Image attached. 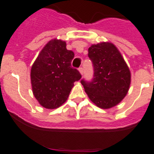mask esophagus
Masks as SVG:
<instances>
[{
  "mask_svg": "<svg viewBox=\"0 0 154 154\" xmlns=\"http://www.w3.org/2000/svg\"><path fill=\"white\" fill-rule=\"evenodd\" d=\"M78 70H79V72H80L81 75L84 74V69H83V67H80V68L78 69Z\"/></svg>",
  "mask_w": 154,
  "mask_h": 154,
  "instance_id": "1",
  "label": "esophagus"
}]
</instances>
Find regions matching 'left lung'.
Returning a JSON list of instances; mask_svg holds the SVG:
<instances>
[{"mask_svg": "<svg viewBox=\"0 0 154 154\" xmlns=\"http://www.w3.org/2000/svg\"><path fill=\"white\" fill-rule=\"evenodd\" d=\"M88 57L94 66L91 82L82 80L87 96L97 106L109 109L120 103L131 82L130 69L119 50L110 42L92 44Z\"/></svg>", "mask_w": 154, "mask_h": 154, "instance_id": "8db88e82", "label": "left lung"}]
</instances>
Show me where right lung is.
Masks as SVG:
<instances>
[{
    "instance_id": "obj_1",
    "label": "right lung",
    "mask_w": 154,
    "mask_h": 154,
    "mask_svg": "<svg viewBox=\"0 0 154 154\" xmlns=\"http://www.w3.org/2000/svg\"><path fill=\"white\" fill-rule=\"evenodd\" d=\"M66 42L52 39L43 48L30 70L32 91L38 103L47 109H56L66 102L74 83L81 78L71 67L73 51Z\"/></svg>"
}]
</instances>
